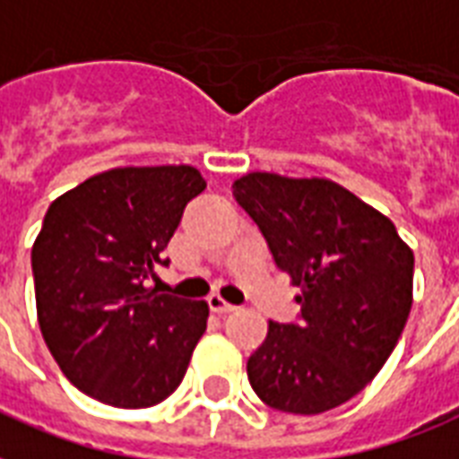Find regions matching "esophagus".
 Returning a JSON list of instances; mask_svg holds the SVG:
<instances>
[{
    "label": "esophagus",
    "instance_id": "obj_1",
    "mask_svg": "<svg viewBox=\"0 0 459 459\" xmlns=\"http://www.w3.org/2000/svg\"><path fill=\"white\" fill-rule=\"evenodd\" d=\"M206 303H209V307H212L214 313H233V310H236V306L229 303V300H223L219 293H212V296L206 299Z\"/></svg>",
    "mask_w": 459,
    "mask_h": 459
}]
</instances>
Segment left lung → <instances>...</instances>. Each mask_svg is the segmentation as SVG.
<instances>
[{"instance_id": "left-lung-1", "label": "left lung", "mask_w": 459, "mask_h": 459, "mask_svg": "<svg viewBox=\"0 0 459 459\" xmlns=\"http://www.w3.org/2000/svg\"><path fill=\"white\" fill-rule=\"evenodd\" d=\"M233 197L269 245L274 264L300 286L296 323H269L247 359L264 404L323 414L361 393L390 359L411 310L414 253L394 223L320 178L250 173Z\"/></svg>"}]
</instances>
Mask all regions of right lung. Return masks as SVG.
<instances>
[{"label": "right lung", "mask_w": 459, "mask_h": 459, "mask_svg": "<svg viewBox=\"0 0 459 459\" xmlns=\"http://www.w3.org/2000/svg\"><path fill=\"white\" fill-rule=\"evenodd\" d=\"M206 183L192 166L113 168L57 197L35 238L38 323L69 383L120 409L153 407L183 383L209 306L149 279L185 206Z\"/></svg>", "instance_id": "right-lung-1"}]
</instances>
